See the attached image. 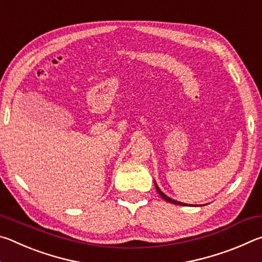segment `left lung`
<instances>
[{"instance_id":"obj_1","label":"left lung","mask_w":262,"mask_h":262,"mask_svg":"<svg viewBox=\"0 0 262 262\" xmlns=\"http://www.w3.org/2000/svg\"><path fill=\"white\" fill-rule=\"evenodd\" d=\"M155 187H156V189H157V192H158V194L161 195V196L164 199V200L165 201H167V202H170V203H173V205H179V206H186L185 203H181V202H178V201H176V200H172V199H170L168 196H166L165 194H164L161 189H159V187L157 186V184L155 183Z\"/></svg>"}]
</instances>
